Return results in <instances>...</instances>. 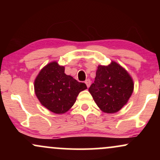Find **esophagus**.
<instances>
[{
  "instance_id": "esophagus-1",
  "label": "esophagus",
  "mask_w": 160,
  "mask_h": 160,
  "mask_svg": "<svg viewBox=\"0 0 160 160\" xmlns=\"http://www.w3.org/2000/svg\"><path fill=\"white\" fill-rule=\"evenodd\" d=\"M85 82H86V86H87V87H89V86H90V85H91L90 80H86V81H85Z\"/></svg>"
}]
</instances>
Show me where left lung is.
I'll return each instance as SVG.
<instances>
[{
    "instance_id": "obj_1",
    "label": "left lung",
    "mask_w": 160,
    "mask_h": 160,
    "mask_svg": "<svg viewBox=\"0 0 160 160\" xmlns=\"http://www.w3.org/2000/svg\"><path fill=\"white\" fill-rule=\"evenodd\" d=\"M133 89L132 79L127 71L112 62L107 66L98 65L95 81L89 91L102 111L113 113L127 103Z\"/></svg>"
}]
</instances>
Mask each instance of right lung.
<instances>
[{"instance_id": "right-lung-1", "label": "right lung", "mask_w": 160, "mask_h": 160, "mask_svg": "<svg viewBox=\"0 0 160 160\" xmlns=\"http://www.w3.org/2000/svg\"><path fill=\"white\" fill-rule=\"evenodd\" d=\"M86 89L87 86L84 82L66 75L65 67L56 62L46 65L34 81V91L40 103L58 114L68 111L79 93Z\"/></svg>"}]
</instances>
